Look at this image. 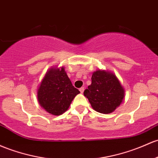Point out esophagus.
<instances>
[{"label":"esophagus","instance_id":"esophagus-1","mask_svg":"<svg viewBox=\"0 0 158 158\" xmlns=\"http://www.w3.org/2000/svg\"><path fill=\"white\" fill-rule=\"evenodd\" d=\"M84 90H85V88L84 87H82V88H79V91H80V92L82 93V94L84 92Z\"/></svg>","mask_w":158,"mask_h":158}]
</instances>
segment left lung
<instances>
[{
	"label": "left lung",
	"mask_w": 158,
	"mask_h": 158,
	"mask_svg": "<svg viewBox=\"0 0 158 158\" xmlns=\"http://www.w3.org/2000/svg\"><path fill=\"white\" fill-rule=\"evenodd\" d=\"M84 95L95 111L109 114L120 106L124 89L115 74L98 70L93 73L91 84L85 90Z\"/></svg>",
	"instance_id": "obj_1"
}]
</instances>
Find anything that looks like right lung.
<instances>
[{"mask_svg":"<svg viewBox=\"0 0 158 158\" xmlns=\"http://www.w3.org/2000/svg\"><path fill=\"white\" fill-rule=\"evenodd\" d=\"M80 91L72 85L64 67H52L46 72L37 90L40 105L48 113L60 115L68 110Z\"/></svg>","mask_w":158,"mask_h":158,"instance_id":"obj_1","label":"right lung"}]
</instances>
